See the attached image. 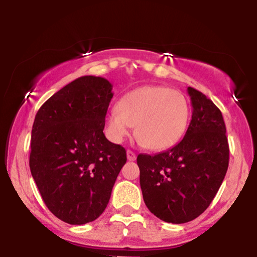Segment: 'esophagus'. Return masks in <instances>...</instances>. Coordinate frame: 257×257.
Returning <instances> with one entry per match:
<instances>
[{"instance_id":"1","label":"esophagus","mask_w":257,"mask_h":257,"mask_svg":"<svg viewBox=\"0 0 257 257\" xmlns=\"http://www.w3.org/2000/svg\"><path fill=\"white\" fill-rule=\"evenodd\" d=\"M126 156H127V160H130V161H135V160H136V158H137L136 153H135V152H132L131 150H127V151H126Z\"/></svg>"}]
</instances>
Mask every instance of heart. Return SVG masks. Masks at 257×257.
Wrapping results in <instances>:
<instances>
[{
  "label": "heart",
  "mask_w": 257,
  "mask_h": 257,
  "mask_svg": "<svg viewBox=\"0 0 257 257\" xmlns=\"http://www.w3.org/2000/svg\"><path fill=\"white\" fill-rule=\"evenodd\" d=\"M191 105L184 93L166 86L146 85L130 91L106 117L110 138L120 143L136 126L139 145L151 151L173 146L184 137Z\"/></svg>",
  "instance_id": "b5f03b06"
}]
</instances>
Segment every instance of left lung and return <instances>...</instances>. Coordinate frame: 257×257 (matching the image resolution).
<instances>
[{
	"mask_svg": "<svg viewBox=\"0 0 257 257\" xmlns=\"http://www.w3.org/2000/svg\"><path fill=\"white\" fill-rule=\"evenodd\" d=\"M187 91L193 111L181 142L156 156L137 158L145 205L171 223L189 222L208 208L229 163L222 113L200 91Z\"/></svg>",
	"mask_w": 257,
	"mask_h": 257,
	"instance_id": "1",
	"label": "left lung"
}]
</instances>
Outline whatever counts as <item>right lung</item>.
<instances>
[{
  "instance_id": "1",
  "label": "right lung",
  "mask_w": 257,
  "mask_h": 257,
  "mask_svg": "<svg viewBox=\"0 0 257 257\" xmlns=\"http://www.w3.org/2000/svg\"><path fill=\"white\" fill-rule=\"evenodd\" d=\"M112 84L83 76L51 96L31 130L30 171L49 210L70 224L94 221L106 208L126 163L122 146L103 133Z\"/></svg>"
}]
</instances>
